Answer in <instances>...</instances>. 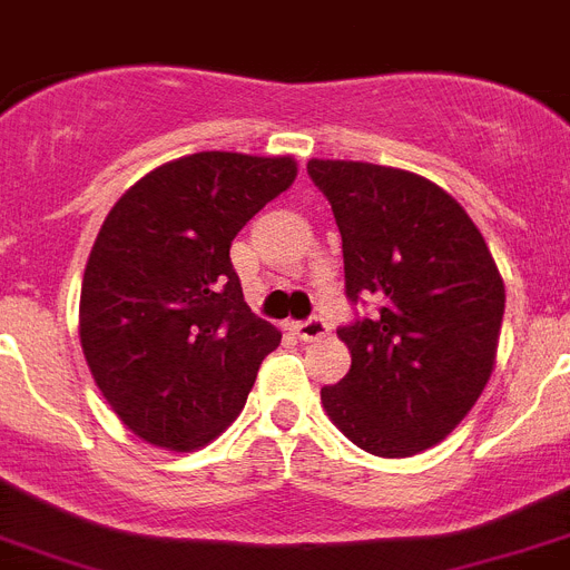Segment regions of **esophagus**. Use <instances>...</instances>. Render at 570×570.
I'll return each instance as SVG.
<instances>
[{
    "instance_id": "esophagus-1",
    "label": "esophagus",
    "mask_w": 570,
    "mask_h": 570,
    "mask_svg": "<svg viewBox=\"0 0 570 570\" xmlns=\"http://www.w3.org/2000/svg\"><path fill=\"white\" fill-rule=\"evenodd\" d=\"M294 332H296V337H299V341H320V337L328 335V323L323 317L303 320V323H296Z\"/></svg>"
}]
</instances>
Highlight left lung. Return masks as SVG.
Instances as JSON below:
<instances>
[{"label":"left lung","mask_w":570,"mask_h":570,"mask_svg":"<svg viewBox=\"0 0 570 570\" xmlns=\"http://www.w3.org/2000/svg\"><path fill=\"white\" fill-rule=\"evenodd\" d=\"M343 238L346 296L379 312L337 332L346 379L326 416L375 458H413L465 420L495 370L504 279L481 229L436 183L404 168L308 159Z\"/></svg>","instance_id":"8db88e82"}]
</instances>
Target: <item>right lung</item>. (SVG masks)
I'll return each instance as SVG.
<instances>
[{
  "instance_id": "1",
  "label": "right lung",
  "mask_w": 570,
  "mask_h": 570,
  "mask_svg": "<svg viewBox=\"0 0 570 570\" xmlns=\"http://www.w3.org/2000/svg\"><path fill=\"white\" fill-rule=\"evenodd\" d=\"M294 177V157L200 150L145 174L101 224L83 271L81 350L145 443H212L279 346V328L244 303L229 244Z\"/></svg>"
}]
</instances>
